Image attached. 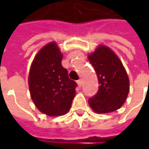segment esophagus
Here are the masks:
<instances>
[{
	"label": "esophagus",
	"mask_w": 149,
	"mask_h": 149,
	"mask_svg": "<svg viewBox=\"0 0 149 149\" xmlns=\"http://www.w3.org/2000/svg\"><path fill=\"white\" fill-rule=\"evenodd\" d=\"M77 82L78 86H79V87H81V84H82V81H81V79H80V80H78V81H77Z\"/></svg>",
	"instance_id": "esophagus-1"
}]
</instances>
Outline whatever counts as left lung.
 I'll return each instance as SVG.
<instances>
[{
    "label": "left lung",
    "mask_w": 149,
    "mask_h": 149,
    "mask_svg": "<svg viewBox=\"0 0 149 149\" xmlns=\"http://www.w3.org/2000/svg\"><path fill=\"white\" fill-rule=\"evenodd\" d=\"M99 82L97 94L88 100L94 112L108 113L122 106L129 92V80L122 62L112 50L100 45L88 56Z\"/></svg>",
    "instance_id": "left-lung-1"
}]
</instances>
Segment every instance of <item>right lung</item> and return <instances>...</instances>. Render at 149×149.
<instances>
[{"label": "right lung", "instance_id": "1", "mask_svg": "<svg viewBox=\"0 0 149 149\" xmlns=\"http://www.w3.org/2000/svg\"><path fill=\"white\" fill-rule=\"evenodd\" d=\"M63 56L55 42L40 50L31 65L29 86L37 108L48 116L64 115L71 107L77 86L63 68Z\"/></svg>", "mask_w": 149, "mask_h": 149}]
</instances>
